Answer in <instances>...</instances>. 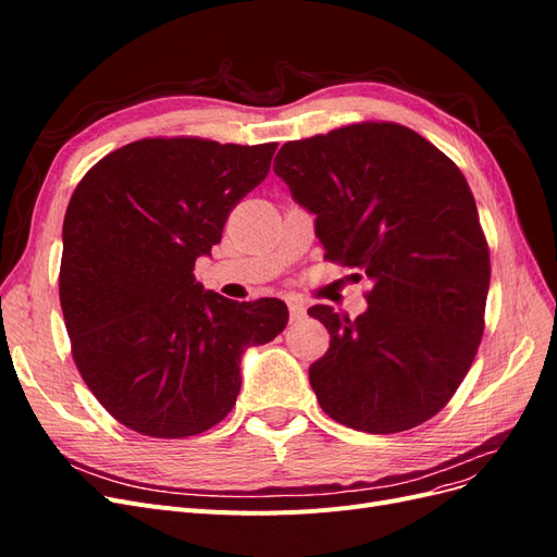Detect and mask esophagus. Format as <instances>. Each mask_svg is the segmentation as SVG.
<instances>
[{
    "instance_id": "34e87169",
    "label": "esophagus",
    "mask_w": 557,
    "mask_h": 557,
    "mask_svg": "<svg viewBox=\"0 0 557 557\" xmlns=\"http://www.w3.org/2000/svg\"><path fill=\"white\" fill-rule=\"evenodd\" d=\"M288 309H290V323H299V320H305L307 307H305V301H301L299 297H290L288 299Z\"/></svg>"
}]
</instances>
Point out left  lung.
Segmentation results:
<instances>
[{
    "label": "left lung",
    "mask_w": 557,
    "mask_h": 557,
    "mask_svg": "<svg viewBox=\"0 0 557 557\" xmlns=\"http://www.w3.org/2000/svg\"><path fill=\"white\" fill-rule=\"evenodd\" d=\"M274 174L315 213L325 258L372 278L356 320L309 309L330 348L309 367L323 411L369 434L440 413L483 336L491 252L462 172L418 132L356 123L283 144Z\"/></svg>",
    "instance_id": "left-lung-1"
}]
</instances>
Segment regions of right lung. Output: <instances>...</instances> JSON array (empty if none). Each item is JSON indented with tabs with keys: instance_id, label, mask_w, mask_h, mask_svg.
Wrapping results in <instances>:
<instances>
[{
	"instance_id": "right-lung-1",
	"label": "right lung",
	"mask_w": 557,
	"mask_h": 557,
	"mask_svg": "<svg viewBox=\"0 0 557 557\" xmlns=\"http://www.w3.org/2000/svg\"><path fill=\"white\" fill-rule=\"evenodd\" d=\"M276 146L141 139L76 185L60 305L83 381L125 428L183 440L221 423L239 395L244 350L288 323L281 299L234 301L193 274Z\"/></svg>"
}]
</instances>
